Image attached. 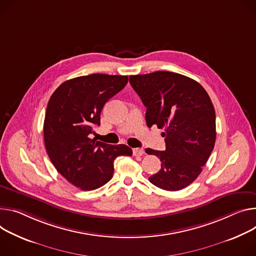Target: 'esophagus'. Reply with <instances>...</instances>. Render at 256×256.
<instances>
[{"label": "esophagus", "mask_w": 256, "mask_h": 256, "mask_svg": "<svg viewBox=\"0 0 256 256\" xmlns=\"http://www.w3.org/2000/svg\"><path fill=\"white\" fill-rule=\"evenodd\" d=\"M132 154L134 156H142L144 154V150L141 148H134L132 149Z\"/></svg>", "instance_id": "esophagus-1"}]
</instances>
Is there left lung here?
I'll list each match as a JSON object with an SVG mask.
<instances>
[{"mask_svg":"<svg viewBox=\"0 0 256 256\" xmlns=\"http://www.w3.org/2000/svg\"><path fill=\"white\" fill-rule=\"evenodd\" d=\"M130 84L147 107V126L164 128L166 151L146 149L162 162L150 182L166 191L186 188L201 174L214 147L210 98L196 80L170 72L130 76Z\"/></svg>","mask_w":256,"mask_h":256,"instance_id":"1","label":"left lung"}]
</instances>
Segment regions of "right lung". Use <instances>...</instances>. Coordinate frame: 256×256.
<instances>
[{
    "mask_svg": "<svg viewBox=\"0 0 256 256\" xmlns=\"http://www.w3.org/2000/svg\"><path fill=\"white\" fill-rule=\"evenodd\" d=\"M128 84L126 76L90 74L61 84L51 96L44 122V140L53 166L82 191L98 189L114 172V159L132 156L124 144L109 145L90 138L100 126L105 103Z\"/></svg>",
    "mask_w": 256,
    "mask_h": 256,
    "instance_id": "add662e5",
    "label": "right lung"
}]
</instances>
